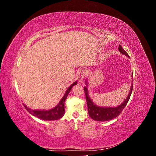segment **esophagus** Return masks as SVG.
<instances>
[{"mask_svg":"<svg viewBox=\"0 0 156 156\" xmlns=\"http://www.w3.org/2000/svg\"><path fill=\"white\" fill-rule=\"evenodd\" d=\"M85 72H84V70H81L80 72L78 73L77 75V77L78 79V81L79 83H83V80L84 77H85Z\"/></svg>","mask_w":156,"mask_h":156,"instance_id":"34e87169","label":"esophagus"}]
</instances>
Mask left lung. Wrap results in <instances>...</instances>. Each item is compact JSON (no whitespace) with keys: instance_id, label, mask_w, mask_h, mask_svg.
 Wrapping results in <instances>:
<instances>
[{"instance_id":"1","label":"left lung","mask_w":156,"mask_h":156,"mask_svg":"<svg viewBox=\"0 0 156 156\" xmlns=\"http://www.w3.org/2000/svg\"><path fill=\"white\" fill-rule=\"evenodd\" d=\"M119 50L122 54L127 56V57H129L128 54H127L126 52V51L122 48V46L120 45H119ZM86 84L87 85V81H86ZM132 90H133V84H131L130 92L128 94V96H127L125 101L119 106L116 107H99L96 105L92 102L91 99L89 97L87 87H84V91L86 95V100H87V104L88 107V112L89 116H90L91 119H92L93 120H97L99 122L108 121V120L115 119V118H116L120 114L122 110L124 109V108L127 105V103L128 102L130 98L131 94L132 92Z\"/></svg>"}]
</instances>
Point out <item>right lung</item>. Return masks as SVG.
Here are the masks:
<instances>
[{"label": "right lung", "instance_id": "add662e5", "mask_svg": "<svg viewBox=\"0 0 156 156\" xmlns=\"http://www.w3.org/2000/svg\"><path fill=\"white\" fill-rule=\"evenodd\" d=\"M75 84H77V81L74 82L72 85L67 89V90L64 96L62 98V100H61L58 103V104L53 108H52V109H50L48 111L32 110V109H30V108H28L25 104H23V105L25 106V108L27 110L28 112L30 113V114L32 115L33 116L37 117L40 119L44 120H56L60 119L64 116V114L65 112L64 103H65L66 99L68 94L71 90V89H72V87L74 85H75Z\"/></svg>", "mask_w": 156, "mask_h": 156}]
</instances>
